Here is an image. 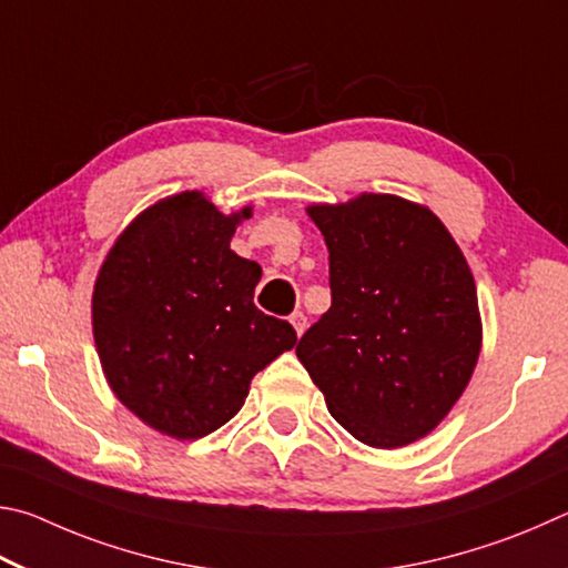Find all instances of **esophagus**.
I'll return each instance as SVG.
<instances>
[{
  "label": "esophagus",
  "instance_id": "obj_1",
  "mask_svg": "<svg viewBox=\"0 0 568 568\" xmlns=\"http://www.w3.org/2000/svg\"><path fill=\"white\" fill-rule=\"evenodd\" d=\"M290 322H292V326H294L296 336H302V334L306 332V316H304V312H294V314L290 316Z\"/></svg>",
  "mask_w": 568,
  "mask_h": 568
}]
</instances>
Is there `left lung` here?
Returning a JSON list of instances; mask_svg holds the SVG:
<instances>
[{
    "instance_id": "8db88e82",
    "label": "left lung",
    "mask_w": 568,
    "mask_h": 568,
    "mask_svg": "<svg viewBox=\"0 0 568 568\" xmlns=\"http://www.w3.org/2000/svg\"><path fill=\"white\" fill-rule=\"evenodd\" d=\"M332 306L296 356L354 439L406 446L436 429L481 352L476 284L439 216L394 194L312 204Z\"/></svg>"
}]
</instances>
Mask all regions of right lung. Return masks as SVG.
<instances>
[{
    "label": "right lung",
    "mask_w": 568,
    "mask_h": 568,
    "mask_svg": "<svg viewBox=\"0 0 568 568\" xmlns=\"http://www.w3.org/2000/svg\"><path fill=\"white\" fill-rule=\"evenodd\" d=\"M244 206L222 214L202 192L144 209L99 268L92 326L109 386L174 439H202L242 409L254 374L296 344L258 312L262 266L229 248Z\"/></svg>",
    "instance_id": "1"
}]
</instances>
